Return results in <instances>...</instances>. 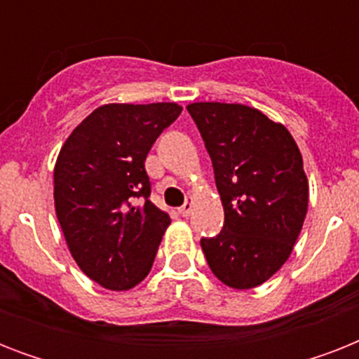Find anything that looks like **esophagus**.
I'll return each instance as SVG.
<instances>
[{"instance_id": "1", "label": "esophagus", "mask_w": 359, "mask_h": 359, "mask_svg": "<svg viewBox=\"0 0 359 359\" xmlns=\"http://www.w3.org/2000/svg\"><path fill=\"white\" fill-rule=\"evenodd\" d=\"M191 210H194V203L186 201L184 205L179 208V214H180V216H184V218H188V216L191 214Z\"/></svg>"}]
</instances>
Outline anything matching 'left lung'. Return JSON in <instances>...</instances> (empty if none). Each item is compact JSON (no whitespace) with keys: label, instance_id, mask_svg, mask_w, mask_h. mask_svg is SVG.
Wrapping results in <instances>:
<instances>
[{"label":"left lung","instance_id":"left-lung-1","mask_svg":"<svg viewBox=\"0 0 359 359\" xmlns=\"http://www.w3.org/2000/svg\"><path fill=\"white\" fill-rule=\"evenodd\" d=\"M201 134L224 203L219 235L201 238L216 278L233 289L270 279L294 248L309 186L300 149L283 124L242 104L188 106Z\"/></svg>","mask_w":359,"mask_h":359}]
</instances>
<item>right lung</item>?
<instances>
[{
  "mask_svg": "<svg viewBox=\"0 0 359 359\" xmlns=\"http://www.w3.org/2000/svg\"><path fill=\"white\" fill-rule=\"evenodd\" d=\"M180 111L171 102L100 106L59 152V225L81 272L104 289H132L151 272L171 218L149 199L145 158Z\"/></svg>",
  "mask_w": 359,
  "mask_h": 359,
  "instance_id": "obj_1",
  "label": "right lung"
}]
</instances>
